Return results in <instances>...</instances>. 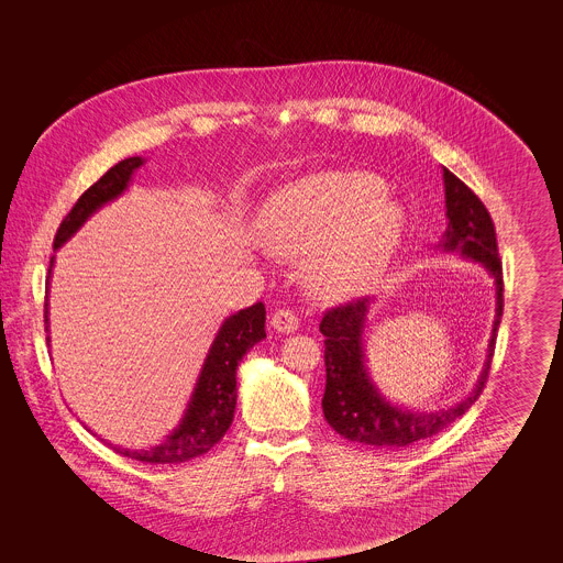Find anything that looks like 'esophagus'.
Segmentation results:
<instances>
[{"label":"esophagus","mask_w":563,"mask_h":563,"mask_svg":"<svg viewBox=\"0 0 563 563\" xmlns=\"http://www.w3.org/2000/svg\"><path fill=\"white\" fill-rule=\"evenodd\" d=\"M272 327L278 333H295L297 327H299V321H297V317H295L291 310H278L272 317Z\"/></svg>","instance_id":"1"}]
</instances>
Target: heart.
I'll use <instances>...</instances> for the list:
<instances>
[{
    "instance_id": "b5f03b06",
    "label": "heart",
    "mask_w": 563,
    "mask_h": 563,
    "mask_svg": "<svg viewBox=\"0 0 563 563\" xmlns=\"http://www.w3.org/2000/svg\"><path fill=\"white\" fill-rule=\"evenodd\" d=\"M405 228L401 207L358 173H314L276 189L257 230L272 255L301 260L308 289L322 299L365 294L390 264Z\"/></svg>"
}]
</instances>
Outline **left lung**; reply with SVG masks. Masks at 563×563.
I'll return each instance as SVG.
<instances>
[{"label": "left lung", "mask_w": 563, "mask_h": 563, "mask_svg": "<svg viewBox=\"0 0 563 563\" xmlns=\"http://www.w3.org/2000/svg\"><path fill=\"white\" fill-rule=\"evenodd\" d=\"M443 186L448 228L434 246L443 253H455L462 260L479 264L494 280L496 310L482 374L473 390L462 401L441 409L422 411L393 402L377 388L367 369L365 329L375 297H363L335 310H329L319 327L322 335L327 338V384L322 397V413L331 429L354 443L402 450L407 445L424 441L455 422L462 413H466L468 407L479 399L487 382L496 333L503 319V264L498 257L496 230L482 200L445 166Z\"/></svg>", "instance_id": "8db88e82"}]
</instances>
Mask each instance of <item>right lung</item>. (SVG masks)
Returning <instances> with one entry per match:
<instances>
[{
  "label": "right lung",
  "mask_w": 563,
  "mask_h": 563,
  "mask_svg": "<svg viewBox=\"0 0 563 563\" xmlns=\"http://www.w3.org/2000/svg\"><path fill=\"white\" fill-rule=\"evenodd\" d=\"M145 164V158L134 156L118 162L108 173L90 188L86 189L76 202V207L63 219L56 239L54 251H58L71 236L78 234L81 225L101 211L106 205L118 200L126 189L131 188L133 175ZM54 257L48 269V287L53 276ZM48 295L44 306L46 331L51 333V319H48ZM266 338V306L260 301L251 308L228 317L214 333L213 344L205 356L198 379L194 384L186 411L179 424L170 430L161 443L143 448V450H129L113 445L115 452L129 455L139 462L147 464H179L188 462L191 457L207 454L213 445L221 441L228 432L234 411H236V369L242 356L253 349L257 342ZM51 346V335L46 338Z\"/></svg>",
  "instance_id": "add662e5"
}]
</instances>
